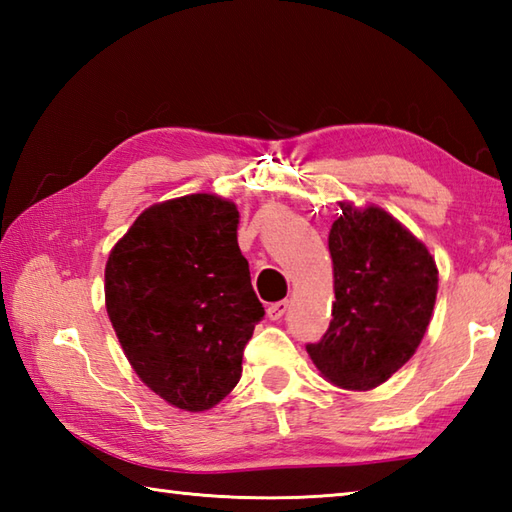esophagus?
<instances>
[{
    "label": "esophagus",
    "instance_id": "1",
    "mask_svg": "<svg viewBox=\"0 0 512 512\" xmlns=\"http://www.w3.org/2000/svg\"><path fill=\"white\" fill-rule=\"evenodd\" d=\"M286 310H288V301L284 299V301H277V303H270V306H268V319L270 321H279L281 317H284V314H286Z\"/></svg>",
    "mask_w": 512,
    "mask_h": 512
}]
</instances>
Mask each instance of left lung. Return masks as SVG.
<instances>
[{
  "label": "left lung",
  "mask_w": 512,
  "mask_h": 512,
  "mask_svg": "<svg viewBox=\"0 0 512 512\" xmlns=\"http://www.w3.org/2000/svg\"><path fill=\"white\" fill-rule=\"evenodd\" d=\"M332 224L330 328L306 350L336 387L365 391L398 372L420 345L438 292L429 250L383 209L341 204Z\"/></svg>",
  "instance_id": "obj_1"
}]
</instances>
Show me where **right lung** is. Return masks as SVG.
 Wrapping results in <instances>:
<instances>
[{
	"label": "right lung",
	"mask_w": 512,
	"mask_h": 512,
	"mask_svg": "<svg viewBox=\"0 0 512 512\" xmlns=\"http://www.w3.org/2000/svg\"><path fill=\"white\" fill-rule=\"evenodd\" d=\"M233 202L195 193L151 206L112 250L105 306L140 380L184 411L217 405L264 319Z\"/></svg>",
	"instance_id": "right-lung-1"
}]
</instances>
